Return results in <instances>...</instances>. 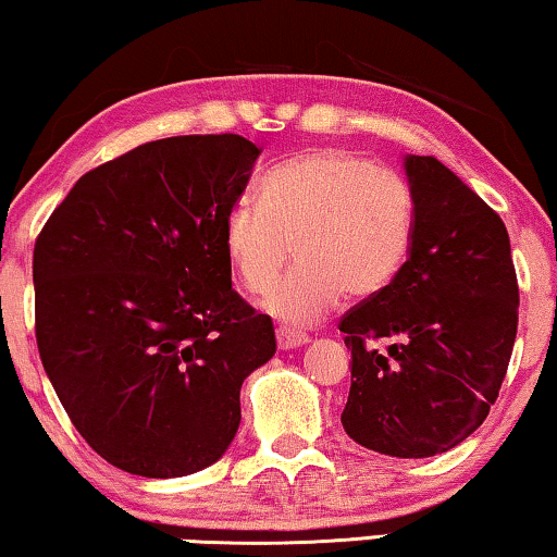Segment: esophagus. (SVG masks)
Instances as JSON below:
<instances>
[{"label": "esophagus", "instance_id": "1", "mask_svg": "<svg viewBox=\"0 0 557 557\" xmlns=\"http://www.w3.org/2000/svg\"><path fill=\"white\" fill-rule=\"evenodd\" d=\"M276 342H278V349H296V346L309 342V336H306L304 332H296V329H292V326H278Z\"/></svg>", "mask_w": 557, "mask_h": 557}]
</instances>
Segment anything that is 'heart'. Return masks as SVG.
I'll return each mask as SVG.
<instances>
[{
    "instance_id": "1",
    "label": "heart",
    "mask_w": 557,
    "mask_h": 557,
    "mask_svg": "<svg viewBox=\"0 0 557 557\" xmlns=\"http://www.w3.org/2000/svg\"><path fill=\"white\" fill-rule=\"evenodd\" d=\"M412 223V190L399 173L321 148L271 171L261 206L244 200L231 208L223 248L253 296L276 284L294 248L296 269L263 306L286 324L306 326L338 306L344 292H382L407 259Z\"/></svg>"
}]
</instances>
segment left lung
Instances as JSON below:
<instances>
[{
    "mask_svg": "<svg viewBox=\"0 0 557 557\" xmlns=\"http://www.w3.org/2000/svg\"><path fill=\"white\" fill-rule=\"evenodd\" d=\"M414 223L409 259L338 324L351 349L342 412L357 445L434 457L485 422L518 334L510 236L478 193L432 156H405ZM369 337H389L382 352Z\"/></svg>",
    "mask_w": 557,
    "mask_h": 557,
    "instance_id": "1",
    "label": "left lung"
}]
</instances>
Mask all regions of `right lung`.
Masks as SVG:
<instances>
[{
  "instance_id": "right-lung-1",
  "label": "right lung",
  "mask_w": 557,
  "mask_h": 557,
  "mask_svg": "<svg viewBox=\"0 0 557 557\" xmlns=\"http://www.w3.org/2000/svg\"><path fill=\"white\" fill-rule=\"evenodd\" d=\"M259 156L231 133L145 143L85 173L39 233L42 367L75 430L120 470L168 480L219 462L240 384L276 354L223 248Z\"/></svg>"
}]
</instances>
